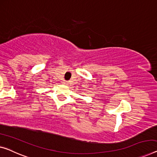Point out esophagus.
<instances>
[{"label": "esophagus", "mask_w": 157, "mask_h": 157, "mask_svg": "<svg viewBox=\"0 0 157 157\" xmlns=\"http://www.w3.org/2000/svg\"><path fill=\"white\" fill-rule=\"evenodd\" d=\"M63 85H67V81H63Z\"/></svg>", "instance_id": "obj_1"}]
</instances>
